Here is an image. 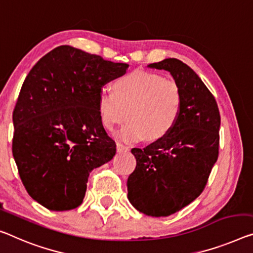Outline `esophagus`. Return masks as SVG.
Wrapping results in <instances>:
<instances>
[{
	"instance_id": "34e87169",
	"label": "esophagus",
	"mask_w": 253,
	"mask_h": 253,
	"mask_svg": "<svg viewBox=\"0 0 253 253\" xmlns=\"http://www.w3.org/2000/svg\"><path fill=\"white\" fill-rule=\"evenodd\" d=\"M116 150H118V153H124V151L129 150V147H126V146L122 145V143L118 142L116 143Z\"/></svg>"
}]
</instances>
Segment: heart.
<instances>
[{
    "mask_svg": "<svg viewBox=\"0 0 253 253\" xmlns=\"http://www.w3.org/2000/svg\"><path fill=\"white\" fill-rule=\"evenodd\" d=\"M113 91L103 89L97 107L105 129L114 130L129 119V124L116 133L118 139L137 143L165 138L177 123L183 97L174 80L145 70H134L115 79Z\"/></svg>",
    "mask_w": 253,
    "mask_h": 253,
    "instance_id": "1",
    "label": "heart"
}]
</instances>
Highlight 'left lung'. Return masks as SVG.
<instances>
[{
    "label": "left lung",
    "instance_id": "obj_1",
    "mask_svg": "<svg viewBox=\"0 0 253 253\" xmlns=\"http://www.w3.org/2000/svg\"><path fill=\"white\" fill-rule=\"evenodd\" d=\"M148 68L165 70L180 86L181 115L165 138L133 148L137 166L127 177V198L140 212L164 217L200 196L218 158L220 115L215 97L199 76L177 59Z\"/></svg>",
    "mask_w": 253,
    "mask_h": 253
}]
</instances>
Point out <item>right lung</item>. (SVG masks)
Wrapping results in <instances>:
<instances>
[{"label": "right lung", "instance_id": "right-lung-1", "mask_svg": "<svg viewBox=\"0 0 253 253\" xmlns=\"http://www.w3.org/2000/svg\"><path fill=\"white\" fill-rule=\"evenodd\" d=\"M127 68L62 45L26 77L12 115V154L27 192L45 208L80 206L89 173L114 157L97 100L104 84Z\"/></svg>", "mask_w": 253, "mask_h": 253}]
</instances>
